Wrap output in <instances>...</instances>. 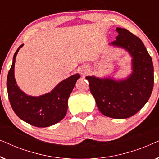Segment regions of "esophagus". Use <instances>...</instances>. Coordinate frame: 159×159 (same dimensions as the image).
Masks as SVG:
<instances>
[{
	"label": "esophagus",
	"mask_w": 159,
	"mask_h": 159,
	"mask_svg": "<svg viewBox=\"0 0 159 159\" xmlns=\"http://www.w3.org/2000/svg\"><path fill=\"white\" fill-rule=\"evenodd\" d=\"M82 73L83 74V75H84V74H85V71H82Z\"/></svg>",
	"instance_id": "obj_1"
}]
</instances>
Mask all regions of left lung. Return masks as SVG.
Returning <instances> with one entry per match:
<instances>
[{"mask_svg": "<svg viewBox=\"0 0 159 159\" xmlns=\"http://www.w3.org/2000/svg\"><path fill=\"white\" fill-rule=\"evenodd\" d=\"M118 36L111 44L127 50L132 58L133 72L127 80L87 77L90 92L102 114L114 119H127L138 113L151 96L154 77L152 58L138 37L116 28Z\"/></svg>", "mask_w": 159, "mask_h": 159, "instance_id": "left-lung-1", "label": "left lung"}]
</instances>
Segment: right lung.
Wrapping results in <instances>:
<instances>
[{
  "label": "right lung",
  "instance_id": "1",
  "mask_svg": "<svg viewBox=\"0 0 159 159\" xmlns=\"http://www.w3.org/2000/svg\"><path fill=\"white\" fill-rule=\"evenodd\" d=\"M21 45L15 52L7 77V90L10 104L21 120L38 127L55 125L64 118L68 107V98L80 78L77 74L60 82L51 93L39 97L28 96L16 85L14 71L15 59Z\"/></svg>",
  "mask_w": 159,
  "mask_h": 159
}]
</instances>
